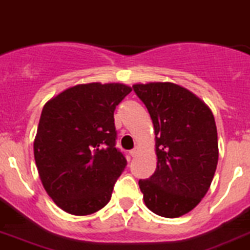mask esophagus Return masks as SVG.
<instances>
[{
    "mask_svg": "<svg viewBox=\"0 0 250 250\" xmlns=\"http://www.w3.org/2000/svg\"><path fill=\"white\" fill-rule=\"evenodd\" d=\"M137 153H139V150L133 149V150H131V151H129V155H131L132 158H135L136 155H137Z\"/></svg>",
    "mask_w": 250,
    "mask_h": 250,
    "instance_id": "1",
    "label": "esophagus"
}]
</instances>
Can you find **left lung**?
I'll list each match as a JSON object with an SVG mask.
<instances>
[{
	"instance_id": "left-lung-1",
	"label": "left lung",
	"mask_w": 250,
	"mask_h": 250,
	"mask_svg": "<svg viewBox=\"0 0 250 250\" xmlns=\"http://www.w3.org/2000/svg\"><path fill=\"white\" fill-rule=\"evenodd\" d=\"M147 107L155 131L157 169L140 180L144 202L158 216L176 218L198 206L218 163V140L210 109L171 82L132 86Z\"/></svg>"
}]
</instances>
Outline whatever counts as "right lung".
Returning <instances> with one entry per match:
<instances>
[{
    "mask_svg": "<svg viewBox=\"0 0 250 250\" xmlns=\"http://www.w3.org/2000/svg\"><path fill=\"white\" fill-rule=\"evenodd\" d=\"M131 91L123 83L77 84L44 104L34 159L44 190L66 213L92 214L110 200L127 166L115 147L114 110Z\"/></svg>",
    "mask_w": 250,
    "mask_h": 250,
    "instance_id": "right-lung-1",
    "label": "right lung"
}]
</instances>
